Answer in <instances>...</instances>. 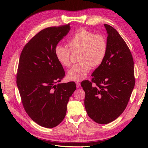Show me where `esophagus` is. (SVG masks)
<instances>
[{"instance_id": "esophagus-1", "label": "esophagus", "mask_w": 148, "mask_h": 148, "mask_svg": "<svg viewBox=\"0 0 148 148\" xmlns=\"http://www.w3.org/2000/svg\"><path fill=\"white\" fill-rule=\"evenodd\" d=\"M75 84H76L77 88H79L80 86V82H76Z\"/></svg>"}]
</instances>
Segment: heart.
<instances>
[{"label":"heart","instance_id":"1","mask_svg":"<svg viewBox=\"0 0 148 148\" xmlns=\"http://www.w3.org/2000/svg\"><path fill=\"white\" fill-rule=\"evenodd\" d=\"M67 44L72 52L80 50L78 64L74 65L67 73V77L71 81H82L87 77L92 68L98 66L104 60L107 50L105 37L94 35L89 30L79 29L68 39ZM65 47L57 45L54 49L55 56L59 63L64 67L71 65V51Z\"/></svg>","mask_w":148,"mask_h":148}]
</instances>
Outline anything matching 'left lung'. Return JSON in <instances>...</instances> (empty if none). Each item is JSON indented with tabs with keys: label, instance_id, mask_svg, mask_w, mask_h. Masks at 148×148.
I'll return each mask as SVG.
<instances>
[{
	"label": "left lung",
	"instance_id": "8db88e82",
	"mask_svg": "<svg viewBox=\"0 0 148 148\" xmlns=\"http://www.w3.org/2000/svg\"><path fill=\"white\" fill-rule=\"evenodd\" d=\"M104 26L107 34L106 57L93 72L92 82L81 83L87 113L100 124L110 123L123 113L135 85L134 62L128 47L114 28Z\"/></svg>",
	"mask_w": 148,
	"mask_h": 148
}]
</instances>
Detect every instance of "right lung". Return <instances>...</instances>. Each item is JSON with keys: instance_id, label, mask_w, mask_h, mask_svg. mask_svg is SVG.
<instances>
[{"instance_id": "add662e5", "label": "right lung", "mask_w": 148, "mask_h": 148, "mask_svg": "<svg viewBox=\"0 0 148 148\" xmlns=\"http://www.w3.org/2000/svg\"><path fill=\"white\" fill-rule=\"evenodd\" d=\"M70 29L68 24L41 30L20 57L17 85L23 107L31 119L45 128L55 127L64 120L69 97L76 89L73 82L55 84L65 73L54 49Z\"/></svg>"}]
</instances>
